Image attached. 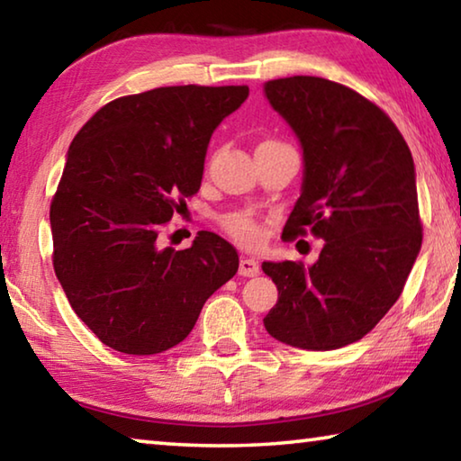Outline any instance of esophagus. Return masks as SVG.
Segmentation results:
<instances>
[{
	"instance_id": "34e87169",
	"label": "esophagus",
	"mask_w": 461,
	"mask_h": 461,
	"mask_svg": "<svg viewBox=\"0 0 461 461\" xmlns=\"http://www.w3.org/2000/svg\"><path fill=\"white\" fill-rule=\"evenodd\" d=\"M240 275L241 276H258L260 275V264L254 258H241L240 260Z\"/></svg>"
}]
</instances>
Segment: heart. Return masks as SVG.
<instances>
[{"label": "heart", "mask_w": 461, "mask_h": 461, "mask_svg": "<svg viewBox=\"0 0 461 461\" xmlns=\"http://www.w3.org/2000/svg\"><path fill=\"white\" fill-rule=\"evenodd\" d=\"M221 225H223V230L238 241V244L246 246V248H252L262 240L260 223L246 212L228 213L221 220Z\"/></svg>", "instance_id": "heart-1"}]
</instances>
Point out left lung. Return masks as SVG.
Instances as JSON below:
<instances>
[{
    "instance_id": "8db88e82",
    "label": "left lung",
    "mask_w": 461,
    "mask_h": 461,
    "mask_svg": "<svg viewBox=\"0 0 461 461\" xmlns=\"http://www.w3.org/2000/svg\"><path fill=\"white\" fill-rule=\"evenodd\" d=\"M264 93L305 158L283 240H323L309 268L293 260L262 264L278 288L264 327L293 348L338 349L376 327L417 260L423 223L415 162L393 120L346 85L296 75L268 81Z\"/></svg>"
}]
</instances>
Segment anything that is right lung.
<instances>
[{
	"label": "right lung",
	"instance_id": "add662e5",
	"mask_svg": "<svg viewBox=\"0 0 461 461\" xmlns=\"http://www.w3.org/2000/svg\"><path fill=\"white\" fill-rule=\"evenodd\" d=\"M246 85L158 87L109 101L75 136L50 203L52 264L101 343L152 356L181 343L236 275L230 241L199 231L186 249L160 231L199 191L207 144Z\"/></svg>",
	"mask_w": 461,
	"mask_h": 461
}]
</instances>
